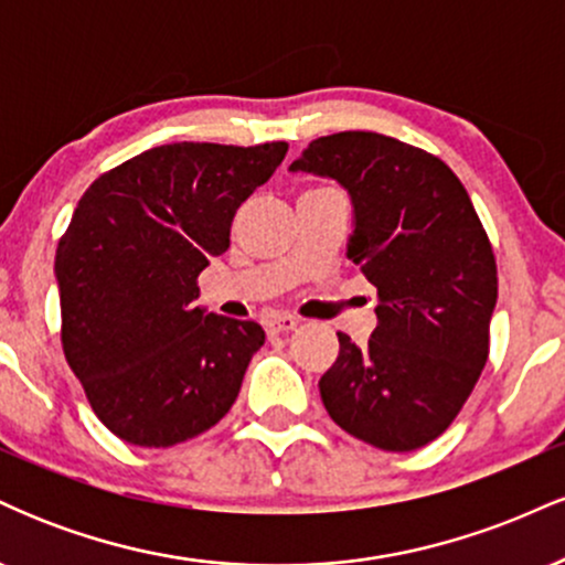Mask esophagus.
<instances>
[{
    "mask_svg": "<svg viewBox=\"0 0 565 565\" xmlns=\"http://www.w3.org/2000/svg\"><path fill=\"white\" fill-rule=\"evenodd\" d=\"M297 327H300V319H295V316L289 313H274L268 321H265L268 334H287V332H295Z\"/></svg>",
    "mask_w": 565,
    "mask_h": 565,
    "instance_id": "34e87169",
    "label": "esophagus"
}]
</instances>
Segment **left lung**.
I'll return each instance as SVG.
<instances>
[{"mask_svg": "<svg viewBox=\"0 0 565 565\" xmlns=\"http://www.w3.org/2000/svg\"><path fill=\"white\" fill-rule=\"evenodd\" d=\"M291 172L345 185L355 210L348 257L377 287L366 345L337 334L321 401L350 436L385 451L436 440L489 359L497 260L476 206L438 157L380 132L308 142Z\"/></svg>", "mask_w": 565, "mask_h": 565, "instance_id": "1", "label": "left lung"}]
</instances>
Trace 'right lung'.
<instances>
[{
	"label": "right lung",
	"mask_w": 565,
	"mask_h": 565,
	"mask_svg": "<svg viewBox=\"0 0 565 565\" xmlns=\"http://www.w3.org/2000/svg\"><path fill=\"white\" fill-rule=\"evenodd\" d=\"M287 142H172L103 172L57 242L61 342L121 440L167 449L228 414L265 332L196 308L199 274Z\"/></svg>",
	"instance_id": "right-lung-1"
}]
</instances>
